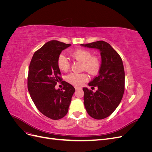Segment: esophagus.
Masks as SVG:
<instances>
[{"mask_svg":"<svg viewBox=\"0 0 152 152\" xmlns=\"http://www.w3.org/2000/svg\"><path fill=\"white\" fill-rule=\"evenodd\" d=\"M75 89L76 90H77V89H81V87H78V86H75Z\"/></svg>","mask_w":152,"mask_h":152,"instance_id":"34e87169","label":"esophagus"}]
</instances>
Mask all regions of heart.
Segmentation results:
<instances>
[{"mask_svg":"<svg viewBox=\"0 0 152 152\" xmlns=\"http://www.w3.org/2000/svg\"><path fill=\"white\" fill-rule=\"evenodd\" d=\"M71 56L77 60L83 63L82 68L88 72L91 75H96L100 68V61L96 57H93V54L89 50L79 49L71 53ZM59 70L66 72L70 66L68 58L63 54H60L57 61ZM66 80L69 83L75 86H80L88 80V75L85 73H71L66 77Z\"/></svg>","mask_w":152,"mask_h":152,"instance_id":"obj_1","label":"heart"}]
</instances>
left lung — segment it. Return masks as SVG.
Segmentation results:
<instances>
[{
  "label": "left lung",
  "mask_w": 152,
  "mask_h": 152,
  "mask_svg": "<svg viewBox=\"0 0 152 152\" xmlns=\"http://www.w3.org/2000/svg\"><path fill=\"white\" fill-rule=\"evenodd\" d=\"M100 50L102 56L99 74L91 80V89L98 87L93 93L84 87V101L86 111L93 118L101 120L110 116L120 104L125 90V72L122 58L108 43L103 40L81 44Z\"/></svg>",
  "instance_id": "left-lung-1"
}]
</instances>
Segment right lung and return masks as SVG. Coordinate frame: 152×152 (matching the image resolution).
<instances>
[{
  "instance_id": "right-lung-1",
  "label": "right lung",
  "mask_w": 152,
  "mask_h": 152,
  "mask_svg": "<svg viewBox=\"0 0 152 152\" xmlns=\"http://www.w3.org/2000/svg\"><path fill=\"white\" fill-rule=\"evenodd\" d=\"M71 44L51 40L36 50L28 68V89L36 107L44 115L53 120L65 117L68 111L75 88L62 81V89H55L62 80L57 61L62 50Z\"/></svg>"
}]
</instances>
